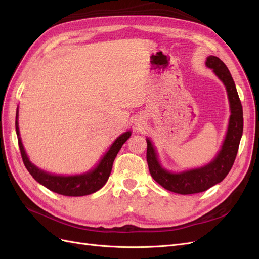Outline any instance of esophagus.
<instances>
[{"mask_svg":"<svg viewBox=\"0 0 259 259\" xmlns=\"http://www.w3.org/2000/svg\"><path fill=\"white\" fill-rule=\"evenodd\" d=\"M145 124V118L142 116H139L138 119H136V125L137 127H142Z\"/></svg>","mask_w":259,"mask_h":259,"instance_id":"1","label":"esophagus"}]
</instances>
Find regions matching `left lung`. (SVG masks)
I'll return each instance as SVG.
<instances>
[{"instance_id":"left-lung-1","label":"left lung","mask_w":259,"mask_h":259,"mask_svg":"<svg viewBox=\"0 0 259 259\" xmlns=\"http://www.w3.org/2000/svg\"><path fill=\"white\" fill-rule=\"evenodd\" d=\"M206 66L212 69L226 85L231 110L225 141L215 159L204 167L174 174L162 168L151 140L149 138L146 139V160L151 176L162 188L175 193H199L223 181L232 168L243 134L242 104L230 71L217 56H208L206 60Z\"/></svg>"}]
</instances>
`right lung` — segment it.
Returning a JSON list of instances; mask_svg holds the SVG:
<instances>
[{
    "instance_id": "obj_1",
    "label": "right lung",
    "mask_w": 259,
    "mask_h": 259,
    "mask_svg": "<svg viewBox=\"0 0 259 259\" xmlns=\"http://www.w3.org/2000/svg\"><path fill=\"white\" fill-rule=\"evenodd\" d=\"M18 108L16 112V121H15V127H16V134L18 137V145L21 157L25 164V167L29 171L34 180L38 181L42 186L48 188L49 190L55 192L61 195L65 196H83L92 194L94 192L99 191L109 178L110 171L113 168V162L117 156L118 152L121 149L122 144L127 141L131 136V131H127L118 137L115 142L109 147L107 153L102 157L98 166L92 170L88 171L82 175L76 176H57L52 175L47 171H43L32 162L29 160L24 145L21 143V139L19 137V128H18Z\"/></svg>"
}]
</instances>
